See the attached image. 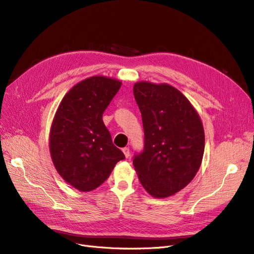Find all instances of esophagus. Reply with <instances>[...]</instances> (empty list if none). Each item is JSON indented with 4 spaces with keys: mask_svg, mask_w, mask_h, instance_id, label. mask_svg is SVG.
Returning <instances> with one entry per match:
<instances>
[{
    "mask_svg": "<svg viewBox=\"0 0 254 254\" xmlns=\"http://www.w3.org/2000/svg\"><path fill=\"white\" fill-rule=\"evenodd\" d=\"M122 150H123V152H124L125 157H126V158H129V156H130V150H129V147H124V148H123Z\"/></svg>",
    "mask_w": 254,
    "mask_h": 254,
    "instance_id": "esophagus-1",
    "label": "esophagus"
}]
</instances>
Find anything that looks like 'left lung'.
<instances>
[{"label":"left lung","mask_w":254,"mask_h":254,"mask_svg":"<svg viewBox=\"0 0 254 254\" xmlns=\"http://www.w3.org/2000/svg\"><path fill=\"white\" fill-rule=\"evenodd\" d=\"M144 127V150L133 159L143 188L155 198L178 193L194 179L202 162L204 130L196 109L168 83L133 86Z\"/></svg>","instance_id":"obj_1"}]
</instances>
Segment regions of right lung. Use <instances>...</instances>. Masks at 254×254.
<instances>
[{
  "instance_id": "right-lung-1",
  "label": "right lung",
  "mask_w": 254,
  "mask_h": 254,
  "mask_svg": "<svg viewBox=\"0 0 254 254\" xmlns=\"http://www.w3.org/2000/svg\"><path fill=\"white\" fill-rule=\"evenodd\" d=\"M122 81L92 76L70 89L61 101L50 131V152L56 171L80 191L103 184L124 153L111 140L103 113Z\"/></svg>"
}]
</instances>
